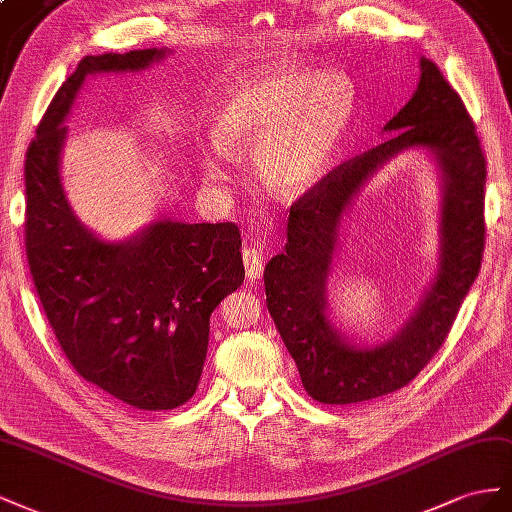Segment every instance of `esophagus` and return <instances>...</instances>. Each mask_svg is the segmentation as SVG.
I'll return each instance as SVG.
<instances>
[{"label":"esophagus","instance_id":"1","mask_svg":"<svg viewBox=\"0 0 512 512\" xmlns=\"http://www.w3.org/2000/svg\"><path fill=\"white\" fill-rule=\"evenodd\" d=\"M242 259H244V270L248 279L251 281L261 279V274H264V264H266L264 253L255 246H246L242 251Z\"/></svg>","mask_w":512,"mask_h":512}]
</instances>
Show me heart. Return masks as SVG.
I'll return each instance as SVG.
<instances>
[{"mask_svg":"<svg viewBox=\"0 0 512 512\" xmlns=\"http://www.w3.org/2000/svg\"><path fill=\"white\" fill-rule=\"evenodd\" d=\"M356 118V87L339 70L287 68L238 81L210 115L214 148H197L203 182L233 180L231 158L251 154L255 178L283 201L311 193L334 167Z\"/></svg>","mask_w":512,"mask_h":512,"instance_id":"obj_1","label":"heart"}]
</instances>
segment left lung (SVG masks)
<instances>
[{"label": "left lung", "mask_w": 512, "mask_h": 512, "mask_svg": "<svg viewBox=\"0 0 512 512\" xmlns=\"http://www.w3.org/2000/svg\"><path fill=\"white\" fill-rule=\"evenodd\" d=\"M373 150L328 173L289 210L287 244L264 272L266 304L302 379L319 403L349 405L403 388L442 347L480 270L485 246V156L459 94L427 57L407 105L384 126ZM418 149L441 182L438 261L428 291L406 324L364 346L331 321L327 281L340 227L361 188L392 157Z\"/></svg>", "instance_id": "obj_1"}]
</instances>
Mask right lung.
<instances>
[{
    "label": "right lung",
    "mask_w": 512,
    "mask_h": 512,
    "mask_svg": "<svg viewBox=\"0 0 512 512\" xmlns=\"http://www.w3.org/2000/svg\"><path fill=\"white\" fill-rule=\"evenodd\" d=\"M171 49L85 55L62 83L25 158V246L42 309L87 382L137 410H173L193 397L210 315L244 283L233 223L154 218L105 240L72 210L62 182L66 120L87 77L143 72Z\"/></svg>",
    "instance_id": "obj_1"
}]
</instances>
